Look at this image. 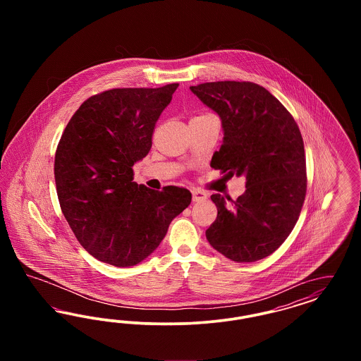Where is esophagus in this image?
<instances>
[{
	"mask_svg": "<svg viewBox=\"0 0 361 361\" xmlns=\"http://www.w3.org/2000/svg\"><path fill=\"white\" fill-rule=\"evenodd\" d=\"M206 199V192H203V190H199V189H195V190H192V200H193V202H196V203H200V202H204Z\"/></svg>",
	"mask_w": 361,
	"mask_h": 361,
	"instance_id": "34e87169",
	"label": "esophagus"
}]
</instances>
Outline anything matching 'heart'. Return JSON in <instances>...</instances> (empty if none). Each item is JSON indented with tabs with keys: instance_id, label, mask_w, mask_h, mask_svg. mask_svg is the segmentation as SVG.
<instances>
[{
	"instance_id": "1",
	"label": "heart",
	"mask_w": 361,
	"mask_h": 361,
	"mask_svg": "<svg viewBox=\"0 0 361 361\" xmlns=\"http://www.w3.org/2000/svg\"><path fill=\"white\" fill-rule=\"evenodd\" d=\"M202 116H207V115H202ZM197 118H199V116H197Z\"/></svg>"
}]
</instances>
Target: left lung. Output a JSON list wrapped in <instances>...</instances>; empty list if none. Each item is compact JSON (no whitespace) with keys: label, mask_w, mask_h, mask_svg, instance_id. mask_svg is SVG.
Segmentation results:
<instances>
[{"label":"left lung","mask_w":361,"mask_h":361,"mask_svg":"<svg viewBox=\"0 0 361 361\" xmlns=\"http://www.w3.org/2000/svg\"><path fill=\"white\" fill-rule=\"evenodd\" d=\"M189 89L222 121L224 145L212 157V168L246 177V190L237 200L211 196L218 216L207 228V240L235 262L268 257L290 235L306 196L299 127L257 84L218 81Z\"/></svg>","instance_id":"left-lung-1"}]
</instances>
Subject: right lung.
Here are the masks:
<instances>
[{
  "mask_svg": "<svg viewBox=\"0 0 361 361\" xmlns=\"http://www.w3.org/2000/svg\"><path fill=\"white\" fill-rule=\"evenodd\" d=\"M177 86L92 96L58 143L54 174L62 212L86 252L105 264L126 268L149 257L190 204L188 189L133 181V166L149 154L155 123Z\"/></svg>",
  "mask_w": 361,
  "mask_h": 361,
  "instance_id": "add662e5",
  "label": "right lung"
}]
</instances>
